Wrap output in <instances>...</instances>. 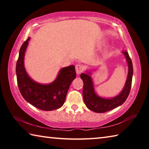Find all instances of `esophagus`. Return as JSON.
Masks as SVG:
<instances>
[{"mask_svg": "<svg viewBox=\"0 0 149 149\" xmlns=\"http://www.w3.org/2000/svg\"><path fill=\"white\" fill-rule=\"evenodd\" d=\"M75 71H76L77 75H79L81 73L84 71V68H83L81 65L77 64L76 65H75Z\"/></svg>", "mask_w": 149, "mask_h": 149, "instance_id": "esophagus-1", "label": "esophagus"}]
</instances>
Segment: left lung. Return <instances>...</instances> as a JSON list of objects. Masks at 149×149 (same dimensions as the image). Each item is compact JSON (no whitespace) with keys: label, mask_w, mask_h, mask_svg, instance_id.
<instances>
[{"label":"left lung","mask_w":149,"mask_h":149,"mask_svg":"<svg viewBox=\"0 0 149 149\" xmlns=\"http://www.w3.org/2000/svg\"><path fill=\"white\" fill-rule=\"evenodd\" d=\"M122 52L125 56L126 62L127 63L128 72L124 87L122 91L115 97H102L96 93L94 83L91 76V70H86L85 73H82L80 75L81 79L84 82L83 97L85 104L88 109L97 113H104L120 107L127 99L132 86L133 69L132 60L128 52L126 50H122Z\"/></svg>","instance_id":"obj_1"}]
</instances>
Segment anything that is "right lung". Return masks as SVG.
<instances>
[{
	"mask_svg": "<svg viewBox=\"0 0 149 149\" xmlns=\"http://www.w3.org/2000/svg\"><path fill=\"white\" fill-rule=\"evenodd\" d=\"M30 37L22 44L16 63V73L19 90L24 99L39 109L51 111L62 107L69 87L75 77V66L62 68L53 81L42 84L35 81L26 72L24 57Z\"/></svg>",
	"mask_w": 149,
	"mask_h": 149,
	"instance_id": "add662e5",
	"label": "right lung"
}]
</instances>
